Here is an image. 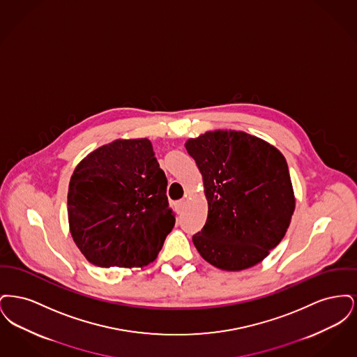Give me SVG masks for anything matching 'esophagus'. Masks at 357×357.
Segmentation results:
<instances>
[{
    "label": "esophagus",
    "instance_id": "esophagus-1",
    "mask_svg": "<svg viewBox=\"0 0 357 357\" xmlns=\"http://www.w3.org/2000/svg\"><path fill=\"white\" fill-rule=\"evenodd\" d=\"M185 204H186V201H185V199H181V201L175 202V208H176V211H178V213H181V211L183 210Z\"/></svg>",
    "mask_w": 357,
    "mask_h": 357
}]
</instances>
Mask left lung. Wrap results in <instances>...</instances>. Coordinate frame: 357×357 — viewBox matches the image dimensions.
Instances as JSON below:
<instances>
[{
	"label": "left lung",
	"mask_w": 357,
	"mask_h": 357,
	"mask_svg": "<svg viewBox=\"0 0 357 357\" xmlns=\"http://www.w3.org/2000/svg\"><path fill=\"white\" fill-rule=\"evenodd\" d=\"M204 179L207 220L192 242L213 266L239 272L285 237L296 207L288 163L271 143L243 131H207L185 143Z\"/></svg>",
	"instance_id": "1"
}]
</instances>
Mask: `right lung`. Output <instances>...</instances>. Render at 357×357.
<instances>
[{"mask_svg":"<svg viewBox=\"0 0 357 357\" xmlns=\"http://www.w3.org/2000/svg\"><path fill=\"white\" fill-rule=\"evenodd\" d=\"M167 178L149 139H116L76 166L68 188L69 231L100 268H143L175 225Z\"/></svg>","mask_w":357,"mask_h":357,"instance_id":"obj_1","label":"right lung"}]
</instances>
